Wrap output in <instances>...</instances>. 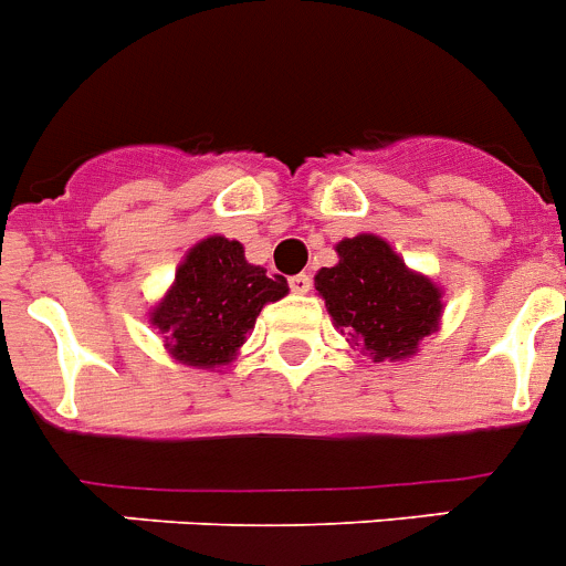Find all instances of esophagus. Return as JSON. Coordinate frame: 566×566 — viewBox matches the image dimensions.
Returning a JSON list of instances; mask_svg holds the SVG:
<instances>
[{
	"label": "esophagus",
	"mask_w": 566,
	"mask_h": 566,
	"mask_svg": "<svg viewBox=\"0 0 566 566\" xmlns=\"http://www.w3.org/2000/svg\"><path fill=\"white\" fill-rule=\"evenodd\" d=\"M310 287H312L310 273H295V276H290V290H293V293L306 295L310 293Z\"/></svg>",
	"instance_id": "34e87169"
}]
</instances>
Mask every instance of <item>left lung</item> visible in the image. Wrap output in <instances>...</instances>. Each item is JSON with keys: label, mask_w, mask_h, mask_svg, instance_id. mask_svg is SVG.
<instances>
[{"label": "left lung", "mask_w": 566, "mask_h": 566, "mask_svg": "<svg viewBox=\"0 0 566 566\" xmlns=\"http://www.w3.org/2000/svg\"><path fill=\"white\" fill-rule=\"evenodd\" d=\"M337 265L315 273L334 328L373 361H406L440 328L446 290L411 271L384 238L361 232L334 245Z\"/></svg>", "instance_id": "left-lung-1"}]
</instances>
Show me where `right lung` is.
<instances>
[{
    "mask_svg": "<svg viewBox=\"0 0 566 566\" xmlns=\"http://www.w3.org/2000/svg\"><path fill=\"white\" fill-rule=\"evenodd\" d=\"M287 293V279L251 265L243 243L210 234L179 262L171 287L149 310V323L171 359L221 370L238 359L262 306Z\"/></svg>",
    "mask_w": 566,
    "mask_h": 566,
    "instance_id": "obj_1",
    "label": "right lung"
}]
</instances>
